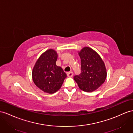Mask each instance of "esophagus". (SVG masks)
Listing matches in <instances>:
<instances>
[{"label":"esophagus","mask_w":133,"mask_h":133,"mask_svg":"<svg viewBox=\"0 0 133 133\" xmlns=\"http://www.w3.org/2000/svg\"><path fill=\"white\" fill-rule=\"evenodd\" d=\"M73 75H74V73H73V72H72V71H70V72H68L67 73V75L68 77H72Z\"/></svg>","instance_id":"1"}]
</instances>
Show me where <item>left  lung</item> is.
Instances as JSON below:
<instances>
[{"mask_svg":"<svg viewBox=\"0 0 133 133\" xmlns=\"http://www.w3.org/2000/svg\"><path fill=\"white\" fill-rule=\"evenodd\" d=\"M81 58V73L74 77L80 89L91 92L103 84L107 76L104 63L97 52L85 47L79 53Z\"/></svg>","mask_w":133,"mask_h":133,"instance_id":"1","label":"left lung"}]
</instances>
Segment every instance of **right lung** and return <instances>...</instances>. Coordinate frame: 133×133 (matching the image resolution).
Returning a JSON list of instances; mask_svg holds the SVG:
<instances>
[{"label": "right lung", "instance_id": "1", "mask_svg": "<svg viewBox=\"0 0 133 133\" xmlns=\"http://www.w3.org/2000/svg\"><path fill=\"white\" fill-rule=\"evenodd\" d=\"M57 53L49 49L37 59L32 70V80L40 89L52 94L58 90L67 77L61 67L56 65Z\"/></svg>", "mask_w": 133, "mask_h": 133}]
</instances>
